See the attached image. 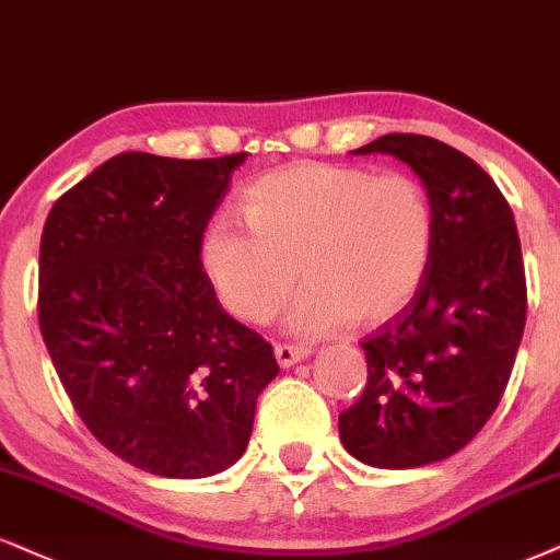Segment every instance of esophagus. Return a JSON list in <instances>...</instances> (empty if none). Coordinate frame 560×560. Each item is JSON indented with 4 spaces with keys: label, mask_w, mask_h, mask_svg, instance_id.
<instances>
[{
    "label": "esophagus",
    "mask_w": 560,
    "mask_h": 560,
    "mask_svg": "<svg viewBox=\"0 0 560 560\" xmlns=\"http://www.w3.org/2000/svg\"><path fill=\"white\" fill-rule=\"evenodd\" d=\"M312 355V348H301V345H275V361L282 369H291V365L301 363L303 358Z\"/></svg>",
    "instance_id": "34e87169"
}]
</instances>
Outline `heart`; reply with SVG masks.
Returning <instances> with one entry per match:
<instances>
[{"label": "heart", "mask_w": 560, "mask_h": 560, "mask_svg": "<svg viewBox=\"0 0 560 560\" xmlns=\"http://www.w3.org/2000/svg\"><path fill=\"white\" fill-rule=\"evenodd\" d=\"M244 220L207 228L202 267L231 314L272 322L301 272L308 282L288 314L301 337L350 322L382 324L423 288L436 252V212L418 178L369 168L295 163L257 178Z\"/></svg>", "instance_id": "obj_1"}]
</instances>
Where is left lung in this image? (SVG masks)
I'll return each mask as SVG.
<instances>
[{"mask_svg": "<svg viewBox=\"0 0 560 560\" xmlns=\"http://www.w3.org/2000/svg\"><path fill=\"white\" fill-rule=\"evenodd\" d=\"M353 155L410 165L436 212L431 272L402 314L363 340L369 382L340 416L358 462L410 470L478 436L501 402L527 319L512 207L472 158L423 135H384Z\"/></svg>", "mask_w": 560, "mask_h": 560, "instance_id": "8db88e82", "label": "left lung"}]
</instances>
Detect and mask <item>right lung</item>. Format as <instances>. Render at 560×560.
Here are the masks:
<instances>
[{
  "label": "right lung",
  "instance_id": "obj_1",
  "mask_svg": "<svg viewBox=\"0 0 560 560\" xmlns=\"http://www.w3.org/2000/svg\"><path fill=\"white\" fill-rule=\"evenodd\" d=\"M246 153H121L48 212L38 324L61 386L116 457L161 478L236 465L272 345L220 306L202 236Z\"/></svg>",
  "mask_w": 560,
  "mask_h": 560
}]
</instances>
